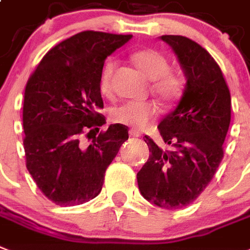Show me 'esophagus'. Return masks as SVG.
I'll return each mask as SVG.
<instances>
[{
    "label": "esophagus",
    "instance_id": "obj_1",
    "mask_svg": "<svg viewBox=\"0 0 250 250\" xmlns=\"http://www.w3.org/2000/svg\"><path fill=\"white\" fill-rule=\"evenodd\" d=\"M129 135H131L132 137H139L140 133L137 131H135V129H131V131H129Z\"/></svg>",
    "mask_w": 250,
    "mask_h": 250
}]
</instances>
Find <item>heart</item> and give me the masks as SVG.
Segmentation results:
<instances>
[{
    "instance_id": "heart-1",
    "label": "heart",
    "mask_w": 250,
    "mask_h": 250,
    "mask_svg": "<svg viewBox=\"0 0 250 250\" xmlns=\"http://www.w3.org/2000/svg\"><path fill=\"white\" fill-rule=\"evenodd\" d=\"M140 70L153 82V91L160 99L173 101L180 96L184 83L181 77L169 72V62L163 54L157 50H141L132 56ZM117 68L114 59H109L103 66L100 74V88L107 93L111 88V78ZM158 114L157 105L153 103H136L129 101L113 110V119L122 125H127L133 129L141 131L149 125Z\"/></svg>"
}]
</instances>
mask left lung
I'll list each match as a JSON object with an SVG mask.
<instances>
[{"label": "left lung", "instance_id": "8db88e82", "mask_svg": "<svg viewBox=\"0 0 250 250\" xmlns=\"http://www.w3.org/2000/svg\"><path fill=\"white\" fill-rule=\"evenodd\" d=\"M177 56L186 84L181 100L158 125L172 150L145 136L149 159L137 173L141 195L164 209L191 204L212 181L231 121V96L214 59L182 36H162Z\"/></svg>", "mask_w": 250, "mask_h": 250}]
</instances>
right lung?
<instances>
[{
	"label": "right lung",
	"instance_id": "1",
	"mask_svg": "<svg viewBox=\"0 0 250 250\" xmlns=\"http://www.w3.org/2000/svg\"><path fill=\"white\" fill-rule=\"evenodd\" d=\"M132 38L86 30L52 47L26 82L23 127L26 168L43 195L58 206H78L100 194L105 171L128 140L125 125L106 123L100 74L105 59ZM90 139V137H88Z\"/></svg>",
	"mask_w": 250,
	"mask_h": 250
}]
</instances>
